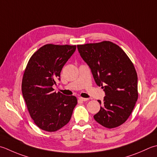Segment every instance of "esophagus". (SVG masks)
<instances>
[{
  "label": "esophagus",
  "instance_id": "34e87169",
  "mask_svg": "<svg viewBox=\"0 0 157 157\" xmlns=\"http://www.w3.org/2000/svg\"><path fill=\"white\" fill-rule=\"evenodd\" d=\"M79 99L82 101H86L89 100V99H88V98H82V97H79Z\"/></svg>",
  "mask_w": 157,
  "mask_h": 157
}]
</instances>
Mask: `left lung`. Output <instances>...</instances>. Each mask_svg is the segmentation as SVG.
I'll list each match as a JSON object with an SVG mask.
<instances>
[{
	"label": "left lung",
	"instance_id": "obj_1",
	"mask_svg": "<svg viewBox=\"0 0 157 157\" xmlns=\"http://www.w3.org/2000/svg\"><path fill=\"white\" fill-rule=\"evenodd\" d=\"M77 47L96 84L101 86L105 93L103 102L98 100L101 106L94 120L109 128L122 124L129 117L138 98L137 75L133 64L125 52L111 41Z\"/></svg>",
	"mask_w": 157,
	"mask_h": 157
}]
</instances>
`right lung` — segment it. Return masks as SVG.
Returning a JSON list of instances; mask_svg holds the SVG:
<instances>
[{"mask_svg":"<svg viewBox=\"0 0 157 157\" xmlns=\"http://www.w3.org/2000/svg\"><path fill=\"white\" fill-rule=\"evenodd\" d=\"M75 45L47 44L30 57L24 71L21 92L30 117L41 129L54 132L69 122L78 103L75 96L54 91L60 72Z\"/></svg>","mask_w":157,"mask_h":157,"instance_id":"right-lung-1","label":"right lung"}]
</instances>
